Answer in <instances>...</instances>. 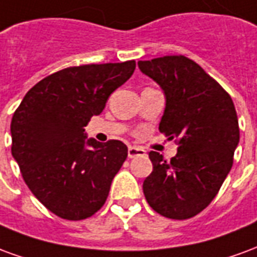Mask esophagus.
I'll list each match as a JSON object with an SVG mask.
<instances>
[{
	"instance_id": "esophagus-1",
	"label": "esophagus",
	"mask_w": 257,
	"mask_h": 257,
	"mask_svg": "<svg viewBox=\"0 0 257 257\" xmlns=\"http://www.w3.org/2000/svg\"><path fill=\"white\" fill-rule=\"evenodd\" d=\"M146 156V151L138 147H129L128 149V157L129 158H135V157H143Z\"/></svg>"
}]
</instances>
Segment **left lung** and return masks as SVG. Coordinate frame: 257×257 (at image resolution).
Returning <instances> with one entry per match:
<instances>
[{"label":"left lung","instance_id":"8db88e82","mask_svg":"<svg viewBox=\"0 0 257 257\" xmlns=\"http://www.w3.org/2000/svg\"><path fill=\"white\" fill-rule=\"evenodd\" d=\"M138 66L164 90L160 131L179 145L169 162L149 153L153 172L143 193L157 213L190 219L210 204L231 169L239 142L235 107L226 90L186 56L140 60Z\"/></svg>","mask_w":257,"mask_h":257}]
</instances>
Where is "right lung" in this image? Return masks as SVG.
I'll list each match as a JSON object with an SVG mask.
<instances>
[{"instance_id": "right-lung-1", "label": "right lung", "mask_w": 257, "mask_h": 257, "mask_svg": "<svg viewBox=\"0 0 257 257\" xmlns=\"http://www.w3.org/2000/svg\"><path fill=\"white\" fill-rule=\"evenodd\" d=\"M135 67L129 60L64 68L34 85L15 111L12 156L31 193L62 219L95 215L128 157L119 140L86 139L85 126Z\"/></svg>"}]
</instances>
